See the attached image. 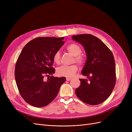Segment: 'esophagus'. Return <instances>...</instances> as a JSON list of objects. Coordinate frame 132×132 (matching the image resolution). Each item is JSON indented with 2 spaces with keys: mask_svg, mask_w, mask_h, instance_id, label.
Returning <instances> with one entry per match:
<instances>
[{
  "mask_svg": "<svg viewBox=\"0 0 132 132\" xmlns=\"http://www.w3.org/2000/svg\"><path fill=\"white\" fill-rule=\"evenodd\" d=\"M71 79H72L71 78H66V80L67 81H70Z\"/></svg>",
  "mask_w": 132,
  "mask_h": 132,
  "instance_id": "1",
  "label": "esophagus"
}]
</instances>
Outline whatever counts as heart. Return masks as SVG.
<instances>
[{"label": "heart", "instance_id": "b5f03b06", "mask_svg": "<svg viewBox=\"0 0 132 132\" xmlns=\"http://www.w3.org/2000/svg\"><path fill=\"white\" fill-rule=\"evenodd\" d=\"M66 49L69 53L74 56V61L81 66L86 62L85 57L81 55L82 49L81 47L75 43H72L68 45ZM53 60L54 63L59 64L60 62V53L59 51H57L53 56ZM78 68L77 65H72L71 66H62L57 69V74L60 77H65L67 78L73 77L77 72Z\"/></svg>", "mask_w": 132, "mask_h": 132}]
</instances>
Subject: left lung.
Returning a JSON list of instances; mask_svg holds the SVG:
<instances>
[{
    "instance_id": "obj_1",
    "label": "left lung",
    "mask_w": 132,
    "mask_h": 132,
    "mask_svg": "<svg viewBox=\"0 0 132 132\" xmlns=\"http://www.w3.org/2000/svg\"><path fill=\"white\" fill-rule=\"evenodd\" d=\"M72 38L84 47L87 59L82 74L89 79H80L81 85L75 90V94L88 104H100L108 99L115 86L113 55L102 40L92 35L80 34Z\"/></svg>"
}]
</instances>
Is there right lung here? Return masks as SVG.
<instances>
[{
    "label": "right lung",
    "instance_id": "1",
    "mask_svg": "<svg viewBox=\"0 0 132 132\" xmlns=\"http://www.w3.org/2000/svg\"><path fill=\"white\" fill-rule=\"evenodd\" d=\"M64 37H37L28 43L20 53L15 67V79L19 93L29 104L46 106L58 94L66 80L54 77L53 56L63 45ZM45 76H48L46 80Z\"/></svg>",
    "mask_w": 132,
    "mask_h": 132
}]
</instances>
